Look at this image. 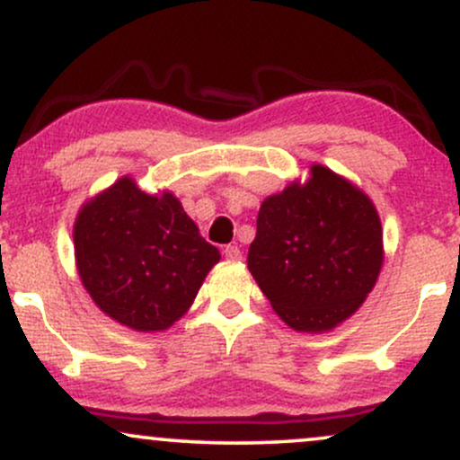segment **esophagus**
<instances>
[{
	"mask_svg": "<svg viewBox=\"0 0 460 460\" xmlns=\"http://www.w3.org/2000/svg\"><path fill=\"white\" fill-rule=\"evenodd\" d=\"M223 255L226 257V260H231V261L242 260V251H240V246H235V244L225 246V248H223Z\"/></svg>",
	"mask_w": 460,
	"mask_h": 460,
	"instance_id": "34e87169",
	"label": "esophagus"
}]
</instances>
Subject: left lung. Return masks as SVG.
Masks as SVG:
<instances>
[{
    "label": "left lung",
    "instance_id": "obj_1",
    "mask_svg": "<svg viewBox=\"0 0 460 460\" xmlns=\"http://www.w3.org/2000/svg\"><path fill=\"white\" fill-rule=\"evenodd\" d=\"M383 266V229L367 194L326 166L289 183L257 214L248 270L285 324L335 329L372 292Z\"/></svg>",
    "mask_w": 460,
    "mask_h": 460
}]
</instances>
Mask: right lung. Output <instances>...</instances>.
Segmentation results:
<instances>
[{"instance_id": "add662e5", "label": "right lung", "mask_w": 460, "mask_h": 460, "mask_svg": "<svg viewBox=\"0 0 460 460\" xmlns=\"http://www.w3.org/2000/svg\"><path fill=\"white\" fill-rule=\"evenodd\" d=\"M75 261L99 309L134 331L172 326L197 298L218 248L171 192H142L123 177L79 209Z\"/></svg>"}]
</instances>
